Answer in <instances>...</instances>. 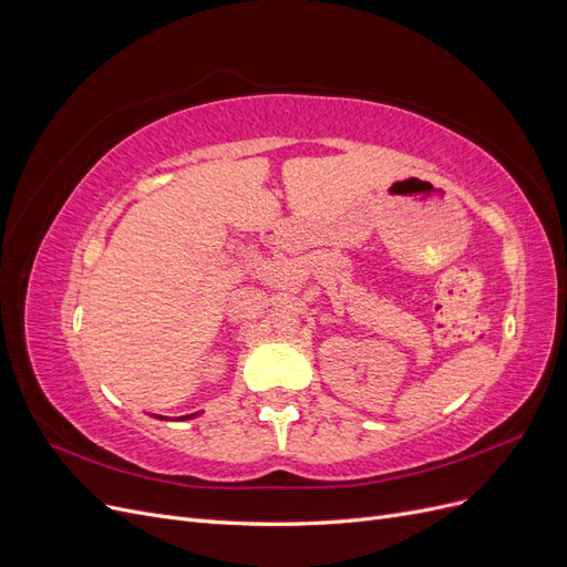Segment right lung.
Here are the masks:
<instances>
[{
  "label": "right lung",
  "mask_w": 567,
  "mask_h": 567,
  "mask_svg": "<svg viewBox=\"0 0 567 567\" xmlns=\"http://www.w3.org/2000/svg\"><path fill=\"white\" fill-rule=\"evenodd\" d=\"M196 414H192V416H182V419H177V421H186V419H194Z\"/></svg>",
  "instance_id": "add662e5"
}]
</instances>
